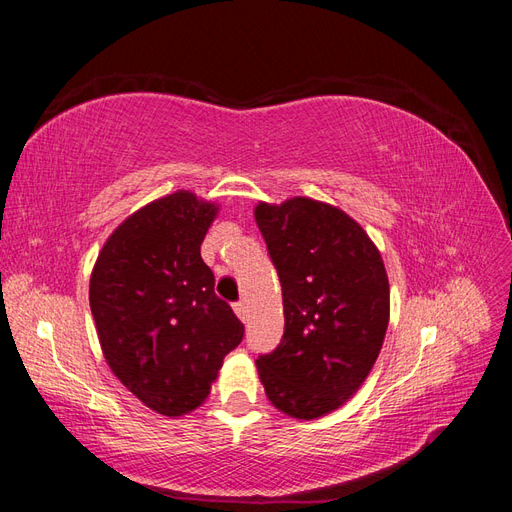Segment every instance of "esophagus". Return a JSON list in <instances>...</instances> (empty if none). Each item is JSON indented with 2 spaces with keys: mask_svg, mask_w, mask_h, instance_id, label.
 <instances>
[{
  "mask_svg": "<svg viewBox=\"0 0 512 512\" xmlns=\"http://www.w3.org/2000/svg\"><path fill=\"white\" fill-rule=\"evenodd\" d=\"M232 309H235V314L239 316V320H247V303L245 301H239V303H235L232 305Z\"/></svg>",
  "mask_w": 512,
  "mask_h": 512,
  "instance_id": "esophagus-1",
  "label": "esophagus"
}]
</instances>
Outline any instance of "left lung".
<instances>
[{
    "mask_svg": "<svg viewBox=\"0 0 512 512\" xmlns=\"http://www.w3.org/2000/svg\"><path fill=\"white\" fill-rule=\"evenodd\" d=\"M280 275L284 335L256 367L271 404L312 421L348 401L374 367L391 314L378 247L348 213L305 196L258 203Z\"/></svg>",
    "mask_w": 512,
    "mask_h": 512,
    "instance_id": "1",
    "label": "left lung"
}]
</instances>
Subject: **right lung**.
<instances>
[{
    "label": "right lung",
    "instance_id": "obj_1",
    "mask_svg": "<svg viewBox=\"0 0 512 512\" xmlns=\"http://www.w3.org/2000/svg\"><path fill=\"white\" fill-rule=\"evenodd\" d=\"M218 209L188 190L153 200L115 228L91 271L89 305L108 367L164 416L203 404L245 333L200 258Z\"/></svg>",
    "mask_w": 512,
    "mask_h": 512
}]
</instances>
